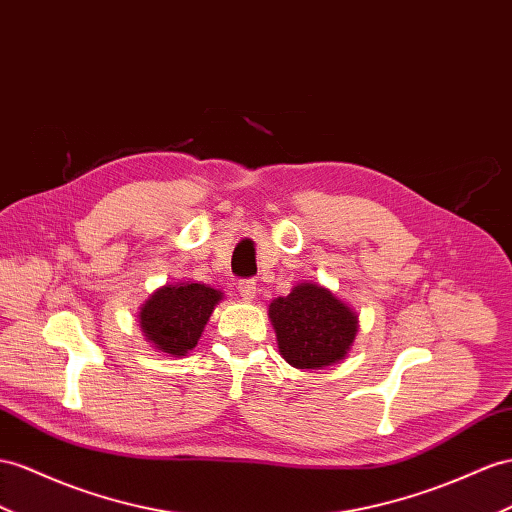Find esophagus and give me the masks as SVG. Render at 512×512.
I'll return each instance as SVG.
<instances>
[{
	"label": "esophagus",
	"instance_id": "1",
	"mask_svg": "<svg viewBox=\"0 0 512 512\" xmlns=\"http://www.w3.org/2000/svg\"><path fill=\"white\" fill-rule=\"evenodd\" d=\"M238 290H240V296L244 300H253L255 294H257V283L253 279H244L238 283Z\"/></svg>",
	"mask_w": 512,
	"mask_h": 512
}]
</instances>
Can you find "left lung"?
<instances>
[{
	"label": "left lung",
	"mask_w": 512,
	"mask_h": 512,
	"mask_svg": "<svg viewBox=\"0 0 512 512\" xmlns=\"http://www.w3.org/2000/svg\"><path fill=\"white\" fill-rule=\"evenodd\" d=\"M281 357L298 370L339 363L355 342L359 316L318 283H298L268 309Z\"/></svg>",
	"instance_id": "left-lung-1"
}]
</instances>
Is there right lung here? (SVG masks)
Masks as SVG:
<instances>
[{"mask_svg":"<svg viewBox=\"0 0 512 512\" xmlns=\"http://www.w3.org/2000/svg\"><path fill=\"white\" fill-rule=\"evenodd\" d=\"M222 292L205 283L183 281L155 290L140 307L144 339L170 357H186L199 342Z\"/></svg>","mask_w":512,"mask_h":512,"instance_id":"1","label":"right lung"}]
</instances>
